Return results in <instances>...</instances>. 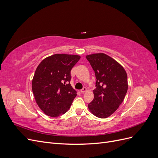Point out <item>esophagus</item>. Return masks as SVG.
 <instances>
[{"label": "esophagus", "mask_w": 158, "mask_h": 158, "mask_svg": "<svg viewBox=\"0 0 158 158\" xmlns=\"http://www.w3.org/2000/svg\"><path fill=\"white\" fill-rule=\"evenodd\" d=\"M86 91H87V88H83L82 89H81V91H80V92H81V93H82V94H84V93H85V92H86Z\"/></svg>", "instance_id": "34e87169"}]
</instances>
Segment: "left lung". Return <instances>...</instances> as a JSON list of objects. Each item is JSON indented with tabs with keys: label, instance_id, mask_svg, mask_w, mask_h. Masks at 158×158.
I'll use <instances>...</instances> for the list:
<instances>
[{
	"label": "left lung",
	"instance_id": "left-lung-1",
	"mask_svg": "<svg viewBox=\"0 0 158 158\" xmlns=\"http://www.w3.org/2000/svg\"><path fill=\"white\" fill-rule=\"evenodd\" d=\"M86 59L97 79L94 98L88 109L95 117L107 118L125 99L128 89L127 73L117 60L103 52L86 55Z\"/></svg>",
	"mask_w": 158,
	"mask_h": 158
}]
</instances>
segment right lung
I'll list each match as a JSON object with an SVG mask.
<instances>
[{
    "instance_id": "1",
    "label": "right lung",
    "mask_w": 158,
    "mask_h": 158,
    "mask_svg": "<svg viewBox=\"0 0 158 158\" xmlns=\"http://www.w3.org/2000/svg\"><path fill=\"white\" fill-rule=\"evenodd\" d=\"M80 59L77 55L55 54L38 65L31 88L37 106L47 115L59 117L70 107L76 96L70 84V71Z\"/></svg>"
}]
</instances>
